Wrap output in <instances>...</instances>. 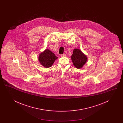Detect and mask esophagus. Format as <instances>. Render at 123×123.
Here are the masks:
<instances>
[{
  "label": "esophagus",
  "mask_w": 123,
  "mask_h": 123,
  "mask_svg": "<svg viewBox=\"0 0 123 123\" xmlns=\"http://www.w3.org/2000/svg\"><path fill=\"white\" fill-rule=\"evenodd\" d=\"M66 56V54H64V53L62 54L61 55V57H64V56Z\"/></svg>",
  "instance_id": "obj_1"
}]
</instances>
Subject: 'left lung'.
I'll list each match as a JSON object with an SVG mask.
<instances>
[{
    "label": "left lung",
    "instance_id": "left-lung-1",
    "mask_svg": "<svg viewBox=\"0 0 123 123\" xmlns=\"http://www.w3.org/2000/svg\"><path fill=\"white\" fill-rule=\"evenodd\" d=\"M71 59L74 65L77 69L81 68L87 60V57L78 49L73 50Z\"/></svg>",
    "mask_w": 123,
    "mask_h": 123
}]
</instances>
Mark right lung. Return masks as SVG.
Masks as SVG:
<instances>
[{"label":"right lung","mask_w":123,"mask_h":123,"mask_svg":"<svg viewBox=\"0 0 123 123\" xmlns=\"http://www.w3.org/2000/svg\"><path fill=\"white\" fill-rule=\"evenodd\" d=\"M58 57L50 50L46 49L45 51L39 55V61L41 64L45 68H49L52 66L55 60Z\"/></svg>","instance_id":"right-lung-1"}]
</instances>
